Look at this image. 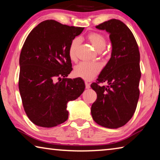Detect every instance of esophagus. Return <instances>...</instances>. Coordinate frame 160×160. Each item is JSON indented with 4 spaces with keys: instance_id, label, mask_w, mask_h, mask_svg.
<instances>
[{
    "instance_id": "obj_1",
    "label": "esophagus",
    "mask_w": 160,
    "mask_h": 160,
    "mask_svg": "<svg viewBox=\"0 0 160 160\" xmlns=\"http://www.w3.org/2000/svg\"><path fill=\"white\" fill-rule=\"evenodd\" d=\"M85 88H86V89H89L90 88V83H88V82H85Z\"/></svg>"
}]
</instances>
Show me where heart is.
Instances as JSON below:
<instances>
[{"mask_svg": "<svg viewBox=\"0 0 160 160\" xmlns=\"http://www.w3.org/2000/svg\"><path fill=\"white\" fill-rule=\"evenodd\" d=\"M87 39L91 43V44L97 51L104 50L107 45L106 37L99 32H91L88 34ZM80 43V39L78 38H75L70 43L68 52L71 61H75L77 59V51ZM100 70H101V66L98 63L81 62L75 67L73 72L76 77L81 78L85 80H90L99 73Z\"/></svg>", "mask_w": 160, "mask_h": 160, "instance_id": "obj_1", "label": "heart"}]
</instances>
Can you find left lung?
Masks as SVG:
<instances>
[{
  "label": "left lung",
  "instance_id": "8db88e82",
  "mask_svg": "<svg viewBox=\"0 0 160 160\" xmlns=\"http://www.w3.org/2000/svg\"><path fill=\"white\" fill-rule=\"evenodd\" d=\"M109 32L112 57L91 88L97 99L91 107L95 122L108 128L122 127L133 116L139 99L140 52L135 37L123 22L112 19L96 26ZM106 82L107 86H101Z\"/></svg>",
  "mask_w": 160,
  "mask_h": 160
}]
</instances>
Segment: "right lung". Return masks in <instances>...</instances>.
Instances as JSON below:
<instances>
[{"mask_svg": "<svg viewBox=\"0 0 160 160\" xmlns=\"http://www.w3.org/2000/svg\"><path fill=\"white\" fill-rule=\"evenodd\" d=\"M83 29L47 20L27 37L20 56L18 85L24 109L35 125L52 128L65 122L68 102L85 90L81 78H66L72 70L70 43Z\"/></svg>", "mask_w": 160, "mask_h": 160, "instance_id": "obj_1", "label": "right lung"}]
</instances>
